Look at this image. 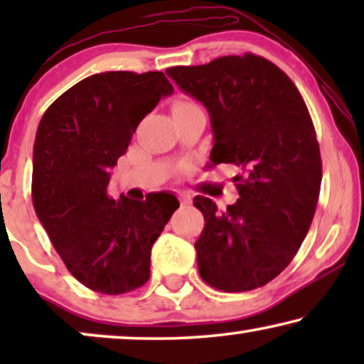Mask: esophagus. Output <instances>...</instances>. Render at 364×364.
Listing matches in <instances>:
<instances>
[{"label":"esophagus","mask_w":364,"mask_h":364,"mask_svg":"<svg viewBox=\"0 0 364 364\" xmlns=\"http://www.w3.org/2000/svg\"><path fill=\"white\" fill-rule=\"evenodd\" d=\"M178 200H181V205H191L192 197L188 193H178Z\"/></svg>","instance_id":"1"}]
</instances>
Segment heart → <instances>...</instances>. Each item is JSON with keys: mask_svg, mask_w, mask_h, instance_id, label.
I'll return each mask as SVG.
<instances>
[{"mask_svg": "<svg viewBox=\"0 0 364 364\" xmlns=\"http://www.w3.org/2000/svg\"><path fill=\"white\" fill-rule=\"evenodd\" d=\"M188 106H196V104L191 102V101H177L173 104V109H178V107H188Z\"/></svg>", "mask_w": 364, "mask_h": 364, "instance_id": "obj_1", "label": "heart"}]
</instances>
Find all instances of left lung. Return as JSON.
I'll return each instance as SVG.
<instances>
[{
    "mask_svg": "<svg viewBox=\"0 0 364 364\" xmlns=\"http://www.w3.org/2000/svg\"><path fill=\"white\" fill-rule=\"evenodd\" d=\"M166 73L208 111L210 166L242 171L233 177L240 198L227 210L193 198L205 218L198 273L222 291L267 285L296 255L320 196V146L306 104L280 68L252 53Z\"/></svg>",
    "mask_w": 364,
    "mask_h": 364,
    "instance_id": "1",
    "label": "left lung"
}]
</instances>
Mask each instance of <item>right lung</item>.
Masks as SVG:
<instances>
[{"mask_svg":"<svg viewBox=\"0 0 364 364\" xmlns=\"http://www.w3.org/2000/svg\"><path fill=\"white\" fill-rule=\"evenodd\" d=\"M173 92L164 73L92 74L61 94L38 126L33 205L71 275L104 295L136 290L151 250L178 208L166 192L147 200L109 197L107 186L139 122Z\"/></svg>","mask_w":364,"mask_h":364,"instance_id":"add662e5","label":"right lung"}]
</instances>
